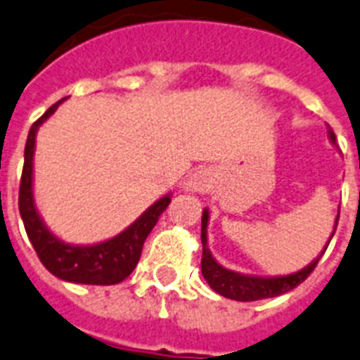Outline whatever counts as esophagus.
Returning a JSON list of instances; mask_svg holds the SVG:
<instances>
[{"label": "esophagus", "instance_id": "obj_1", "mask_svg": "<svg viewBox=\"0 0 360 360\" xmlns=\"http://www.w3.org/2000/svg\"><path fill=\"white\" fill-rule=\"evenodd\" d=\"M216 186L214 174L207 168H200L190 175L188 181L185 183L186 192H198V194H209Z\"/></svg>", "mask_w": 360, "mask_h": 360}]
</instances>
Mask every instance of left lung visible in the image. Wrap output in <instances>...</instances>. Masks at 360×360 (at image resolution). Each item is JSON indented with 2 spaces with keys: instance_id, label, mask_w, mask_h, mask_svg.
<instances>
[{
  "instance_id": "left-lung-1",
  "label": "left lung",
  "mask_w": 360,
  "mask_h": 360,
  "mask_svg": "<svg viewBox=\"0 0 360 360\" xmlns=\"http://www.w3.org/2000/svg\"><path fill=\"white\" fill-rule=\"evenodd\" d=\"M327 136L331 140V144H337V136L333 133L331 127H327ZM207 226H209V209L203 210L201 216V244H203V257H201V274L205 277V281L214 292H218L220 296L229 297V300H236V302H257V300H266V297H276L286 294V292L294 290L297 285H302L307 277L311 276V271L316 268L318 261L322 259L326 253L329 242H331L335 231L338 226V216L333 226V233L327 240V246L323 248L322 253L311 261L305 268L300 271L288 274V276H274V277H262V276H248V274H240V271L227 270L220 262H216V259L210 253L209 246H207Z\"/></svg>"
}]
</instances>
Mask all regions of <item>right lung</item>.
<instances>
[{
	"label": "right lung",
	"instance_id": "right-lung-1",
	"mask_svg": "<svg viewBox=\"0 0 360 360\" xmlns=\"http://www.w3.org/2000/svg\"><path fill=\"white\" fill-rule=\"evenodd\" d=\"M66 99V98H64ZM64 99L51 105L40 118L31 125L23 151V172L20 181V216L25 233L37 251L38 259L55 277L79 285H118L129 277L139 262L146 238L159 221L160 214L170 205L172 194L162 195L151 207L142 212L127 229L118 233L109 240L98 244H70L53 235L44 224L38 212L33 194V159L37 146L38 127L57 110Z\"/></svg>",
	"mask_w": 360,
	"mask_h": 360
}]
</instances>
